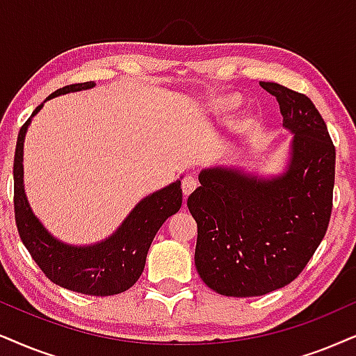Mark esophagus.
<instances>
[{"instance_id": "1", "label": "esophagus", "mask_w": 356, "mask_h": 356, "mask_svg": "<svg viewBox=\"0 0 356 356\" xmlns=\"http://www.w3.org/2000/svg\"><path fill=\"white\" fill-rule=\"evenodd\" d=\"M195 188H197V181L192 177V175H187V177H184L182 193H184V197H186V199L188 195H191L193 191H195Z\"/></svg>"}]
</instances>
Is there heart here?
<instances>
[{"label":"heart","mask_w":356,"mask_h":356,"mask_svg":"<svg viewBox=\"0 0 356 356\" xmlns=\"http://www.w3.org/2000/svg\"><path fill=\"white\" fill-rule=\"evenodd\" d=\"M240 103H241V98L238 95H225L213 102V110L217 111V113H228V111L235 110ZM248 128H250L248 118H241L240 121H238V129H240V131H245V129H248Z\"/></svg>","instance_id":"b5f03b06"}]
</instances>
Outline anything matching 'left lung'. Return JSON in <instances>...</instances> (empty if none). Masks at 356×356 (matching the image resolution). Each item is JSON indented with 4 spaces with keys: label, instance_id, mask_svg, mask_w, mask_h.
Here are the masks:
<instances>
[{
    "label": "left lung",
    "instance_id": "obj_1",
    "mask_svg": "<svg viewBox=\"0 0 356 356\" xmlns=\"http://www.w3.org/2000/svg\"><path fill=\"white\" fill-rule=\"evenodd\" d=\"M276 97L292 134L281 174L241 168L204 169L187 199L197 222L195 268L210 289L253 298L281 289L302 273L325 236L332 213L335 147L316 105L279 83L259 82Z\"/></svg>",
    "mask_w": 356,
    "mask_h": 356
}]
</instances>
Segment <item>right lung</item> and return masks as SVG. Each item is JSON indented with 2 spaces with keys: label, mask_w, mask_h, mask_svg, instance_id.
Instances as JSON below:
<instances>
[{
  "label": "right lung",
  "mask_w": 356,
  "mask_h": 356,
  "mask_svg": "<svg viewBox=\"0 0 356 356\" xmlns=\"http://www.w3.org/2000/svg\"><path fill=\"white\" fill-rule=\"evenodd\" d=\"M95 87V82L74 83L51 93V98ZM44 103L35 108L17 134L15 152V218L24 246L42 273L65 289L88 296H113L129 289L143 274L146 256L157 230L182 205L181 181L149 193L129 211L116 230L93 245L60 241L40 223L24 192V138L31 121Z\"/></svg>",
  "instance_id": "right-lung-1"
}]
</instances>
